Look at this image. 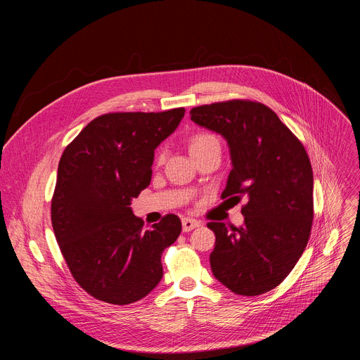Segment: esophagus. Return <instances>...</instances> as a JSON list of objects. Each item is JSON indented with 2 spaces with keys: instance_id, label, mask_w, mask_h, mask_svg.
I'll return each mask as SVG.
<instances>
[{
  "instance_id": "esophagus-1",
  "label": "esophagus",
  "mask_w": 360,
  "mask_h": 360,
  "mask_svg": "<svg viewBox=\"0 0 360 360\" xmlns=\"http://www.w3.org/2000/svg\"><path fill=\"white\" fill-rule=\"evenodd\" d=\"M199 225H200V222L196 221V219H192V218H184L182 219V229H184V232H189V231L198 228Z\"/></svg>"
}]
</instances>
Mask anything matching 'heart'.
Instances as JSON below:
<instances>
[{
	"mask_svg": "<svg viewBox=\"0 0 360 360\" xmlns=\"http://www.w3.org/2000/svg\"><path fill=\"white\" fill-rule=\"evenodd\" d=\"M218 143H219V141L217 139V136H214L211 134H207V132L196 134L189 139V143H188L189 145V153L192 155V153H195V152H199L205 148L212 146V145H218ZM162 157H164L162 153H160V155H158L160 162L162 161Z\"/></svg>",
	"mask_w": 360,
	"mask_h": 360,
	"instance_id": "1",
	"label": "heart"
}]
</instances>
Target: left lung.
I'll return each instance as SVG.
<instances>
[{"instance_id":"left-lung-1","label":"left lung","mask_w":360,"mask_h":360,"mask_svg":"<svg viewBox=\"0 0 360 360\" xmlns=\"http://www.w3.org/2000/svg\"><path fill=\"white\" fill-rule=\"evenodd\" d=\"M191 120L228 143L232 171L222 198H246L243 224L210 222L214 276L236 295L276 288L295 268L314 221V172L299 139L259 102L228 101L191 110Z\"/></svg>"}]
</instances>
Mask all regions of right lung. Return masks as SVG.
I'll return each instance as SVG.
<instances>
[{
    "label": "right lung",
    "mask_w": 360,
    "mask_h": 360,
    "mask_svg": "<svg viewBox=\"0 0 360 360\" xmlns=\"http://www.w3.org/2000/svg\"><path fill=\"white\" fill-rule=\"evenodd\" d=\"M184 115L185 108L101 115L63 153L51 221L72 276L98 300L134 303L164 276L161 256L181 221L169 214L143 229L131 202L149 185L153 153Z\"/></svg>",
    "instance_id": "right-lung-1"
}]
</instances>
